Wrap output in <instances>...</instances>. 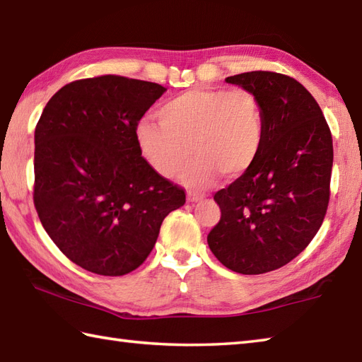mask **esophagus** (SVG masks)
Listing matches in <instances>:
<instances>
[{
	"mask_svg": "<svg viewBox=\"0 0 362 362\" xmlns=\"http://www.w3.org/2000/svg\"><path fill=\"white\" fill-rule=\"evenodd\" d=\"M187 199H188L189 202H197V201H201V199H202V196H201V194H197V193H194V191H188Z\"/></svg>",
	"mask_w": 362,
	"mask_h": 362,
	"instance_id": "obj_1",
	"label": "esophagus"
}]
</instances>
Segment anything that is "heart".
<instances>
[{
	"label": "heart",
	"instance_id": "b5f03b06",
	"mask_svg": "<svg viewBox=\"0 0 362 362\" xmlns=\"http://www.w3.org/2000/svg\"><path fill=\"white\" fill-rule=\"evenodd\" d=\"M160 120L143 119L136 143L155 173H182L188 187H207L218 173L237 179L257 161L265 138V117L259 97L247 89L194 88L161 106Z\"/></svg>",
	"mask_w": 362,
	"mask_h": 362
}]
</instances>
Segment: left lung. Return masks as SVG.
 <instances>
[{
	"instance_id": "8db88e82",
	"label": "left lung",
	"mask_w": 362,
	"mask_h": 362,
	"mask_svg": "<svg viewBox=\"0 0 362 362\" xmlns=\"http://www.w3.org/2000/svg\"><path fill=\"white\" fill-rule=\"evenodd\" d=\"M226 81L259 97L265 138L250 171L215 193L221 218L207 243L229 270L262 274L293 260L320 229L332 136L315 98L295 78L256 70Z\"/></svg>"
}]
</instances>
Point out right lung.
Returning a JSON list of instances; mask_svg holds the SVG:
<instances>
[{"mask_svg":"<svg viewBox=\"0 0 362 362\" xmlns=\"http://www.w3.org/2000/svg\"><path fill=\"white\" fill-rule=\"evenodd\" d=\"M119 75L84 78L49 98L34 133V205L62 254L84 270L122 276L143 264L185 189L141 155L136 127L165 94Z\"/></svg>","mask_w":362,"mask_h":362,"instance_id":"obj_1","label":"right lung"}]
</instances>
